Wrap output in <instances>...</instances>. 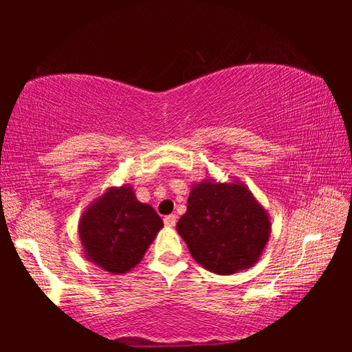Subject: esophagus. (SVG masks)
<instances>
[{
	"instance_id": "esophagus-1",
	"label": "esophagus",
	"mask_w": 352,
	"mask_h": 352,
	"mask_svg": "<svg viewBox=\"0 0 352 352\" xmlns=\"http://www.w3.org/2000/svg\"><path fill=\"white\" fill-rule=\"evenodd\" d=\"M163 220H164V225L166 226H169V228H172V226H175L177 217L174 216V214H170V216H166Z\"/></svg>"
}]
</instances>
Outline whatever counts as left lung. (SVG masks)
Here are the masks:
<instances>
[{
	"instance_id": "8db88e82",
	"label": "left lung",
	"mask_w": 352,
	"mask_h": 352,
	"mask_svg": "<svg viewBox=\"0 0 352 352\" xmlns=\"http://www.w3.org/2000/svg\"><path fill=\"white\" fill-rule=\"evenodd\" d=\"M194 261L216 275H233L259 261L270 239V216L241 180L206 177L190 186L177 223Z\"/></svg>"
}]
</instances>
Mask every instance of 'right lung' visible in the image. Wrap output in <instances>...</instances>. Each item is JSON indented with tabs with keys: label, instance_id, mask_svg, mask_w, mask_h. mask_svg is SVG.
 Masks as SVG:
<instances>
[{
	"label": "right lung",
	"instance_id": "right-lung-1",
	"mask_svg": "<svg viewBox=\"0 0 352 352\" xmlns=\"http://www.w3.org/2000/svg\"><path fill=\"white\" fill-rule=\"evenodd\" d=\"M162 228V217L126 183L109 188L83 210L77 233L83 258L122 275L140 264Z\"/></svg>",
	"mask_w": 352,
	"mask_h": 352
}]
</instances>
